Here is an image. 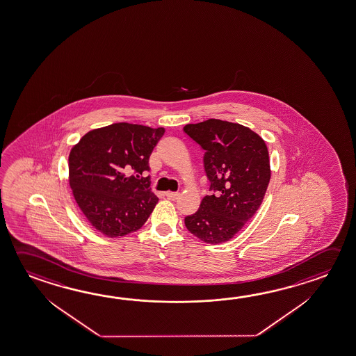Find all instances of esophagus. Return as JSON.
<instances>
[{
  "label": "esophagus",
  "instance_id": "1",
  "mask_svg": "<svg viewBox=\"0 0 356 356\" xmlns=\"http://www.w3.org/2000/svg\"><path fill=\"white\" fill-rule=\"evenodd\" d=\"M166 195V197L170 200H177L180 197V193H171V191H168V193H165Z\"/></svg>",
  "mask_w": 356,
  "mask_h": 356
}]
</instances>
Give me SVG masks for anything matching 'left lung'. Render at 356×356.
Returning a JSON list of instances; mask_svg holds the SVG:
<instances>
[{
  "label": "left lung",
  "mask_w": 356,
  "mask_h": 356,
  "mask_svg": "<svg viewBox=\"0 0 356 356\" xmlns=\"http://www.w3.org/2000/svg\"><path fill=\"white\" fill-rule=\"evenodd\" d=\"M184 131L205 150L212 191L185 226L204 243L229 241L261 205L271 175L268 147L249 127L222 120L188 124Z\"/></svg>",
  "instance_id": "left-lung-1"
}]
</instances>
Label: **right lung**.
<instances>
[{
	"instance_id": "add662e5",
	"label": "right lung",
	"mask_w": 356,
	"mask_h": 356,
	"mask_svg": "<svg viewBox=\"0 0 356 356\" xmlns=\"http://www.w3.org/2000/svg\"><path fill=\"white\" fill-rule=\"evenodd\" d=\"M165 129L119 122L82 136L70 152L69 182L88 222L108 237L138 230L156 206L149 159Z\"/></svg>"
}]
</instances>
